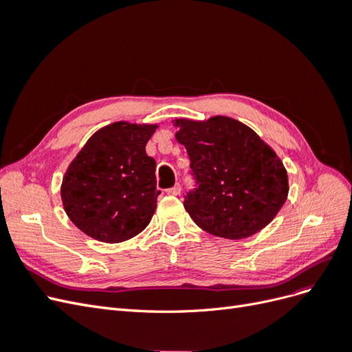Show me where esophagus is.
Here are the masks:
<instances>
[{"label": "esophagus", "instance_id": "obj_1", "mask_svg": "<svg viewBox=\"0 0 352 352\" xmlns=\"http://www.w3.org/2000/svg\"><path fill=\"white\" fill-rule=\"evenodd\" d=\"M166 192L168 194V195H179L180 194V185H175V186H172V188H168Z\"/></svg>", "mask_w": 352, "mask_h": 352}]
</instances>
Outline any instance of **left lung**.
<instances>
[{
    "mask_svg": "<svg viewBox=\"0 0 352 352\" xmlns=\"http://www.w3.org/2000/svg\"><path fill=\"white\" fill-rule=\"evenodd\" d=\"M176 140L185 145L195 188L184 206L211 235L243 239L276 217L287 198L280 158L248 126L225 116L206 122L177 119Z\"/></svg>",
    "mask_w": 352,
    "mask_h": 352,
    "instance_id": "left-lung-1",
    "label": "left lung"
}]
</instances>
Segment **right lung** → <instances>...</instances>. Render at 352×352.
Listing matches in <instances>:
<instances>
[{
  "mask_svg": "<svg viewBox=\"0 0 352 352\" xmlns=\"http://www.w3.org/2000/svg\"><path fill=\"white\" fill-rule=\"evenodd\" d=\"M157 127L111 123L95 132L70 163L61 184L63 206L88 236L117 243L148 226L160 190L155 160L145 145Z\"/></svg>",
  "mask_w": 352,
  "mask_h": 352,
  "instance_id": "obj_1",
  "label": "right lung"
}]
</instances>
